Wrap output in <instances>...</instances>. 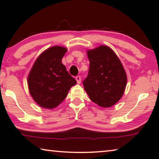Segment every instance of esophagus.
<instances>
[{
	"label": "esophagus",
	"mask_w": 159,
	"mask_h": 159,
	"mask_svg": "<svg viewBox=\"0 0 159 159\" xmlns=\"http://www.w3.org/2000/svg\"><path fill=\"white\" fill-rule=\"evenodd\" d=\"M76 81H77V83H80V80H81V78H80V76H77L76 77Z\"/></svg>",
	"instance_id": "obj_1"
}]
</instances>
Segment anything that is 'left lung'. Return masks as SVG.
Masks as SVG:
<instances>
[{
	"label": "left lung",
	"mask_w": 159,
	"mask_h": 159,
	"mask_svg": "<svg viewBox=\"0 0 159 159\" xmlns=\"http://www.w3.org/2000/svg\"><path fill=\"white\" fill-rule=\"evenodd\" d=\"M88 74L83 81L90 99L102 107H110L121 98L127 76L119 59L111 48L101 45L88 51Z\"/></svg>",
	"instance_id": "obj_1"
}]
</instances>
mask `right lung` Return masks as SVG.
<instances>
[{"label":"right lung","mask_w":159,"mask_h":159,"mask_svg":"<svg viewBox=\"0 0 159 159\" xmlns=\"http://www.w3.org/2000/svg\"><path fill=\"white\" fill-rule=\"evenodd\" d=\"M66 52V48L60 46L48 48L38 57L29 73V92L41 107H57L66 98L70 88L76 84L61 63Z\"/></svg>","instance_id":"right-lung-1"}]
</instances>
